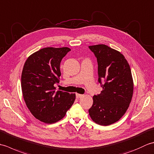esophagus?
<instances>
[{"instance_id":"34e87169","label":"esophagus","mask_w":154,"mask_h":154,"mask_svg":"<svg viewBox=\"0 0 154 154\" xmlns=\"http://www.w3.org/2000/svg\"><path fill=\"white\" fill-rule=\"evenodd\" d=\"M83 96V94H78L77 93L76 94V97L77 98V99H79V98H81Z\"/></svg>"}]
</instances>
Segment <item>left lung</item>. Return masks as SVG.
Listing matches in <instances>:
<instances>
[{
    "mask_svg": "<svg viewBox=\"0 0 154 154\" xmlns=\"http://www.w3.org/2000/svg\"><path fill=\"white\" fill-rule=\"evenodd\" d=\"M97 57L99 82L103 91L93 96L89 110L94 122L109 126L119 121L131 102L134 83L130 65L119 51L104 44L89 46ZM105 83L103 85L101 80Z\"/></svg>",
    "mask_w": 154,
    "mask_h": 154,
    "instance_id": "obj_1",
    "label": "left lung"
}]
</instances>
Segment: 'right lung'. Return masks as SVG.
<instances>
[{
  "mask_svg": "<svg viewBox=\"0 0 154 154\" xmlns=\"http://www.w3.org/2000/svg\"><path fill=\"white\" fill-rule=\"evenodd\" d=\"M69 48H45L28 57L23 67L21 87L26 104L35 119L46 124L61 120L75 99V94L55 91L60 82V63Z\"/></svg>",
  "mask_w": 154,
  "mask_h": 154,
  "instance_id": "right-lung-1",
  "label": "right lung"
}]
</instances>
